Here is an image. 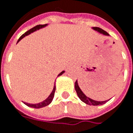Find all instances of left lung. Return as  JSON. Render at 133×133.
Segmentation results:
<instances>
[{
    "label": "left lung",
    "instance_id": "obj_1",
    "mask_svg": "<svg viewBox=\"0 0 133 133\" xmlns=\"http://www.w3.org/2000/svg\"><path fill=\"white\" fill-rule=\"evenodd\" d=\"M92 29H93L94 30L97 31V32H98L99 33L102 34V35H103V36H109V34L108 32H107L106 31H104L103 30H102L100 27H96L95 26V27H92ZM74 88H75V90H76V91H77V96L79 97V98L83 101V102H84L85 103H86V104H88V105H90V106H99V105H103V104L106 103L107 101L110 100V99H109V100H108V101H95V100H92L91 98H90V97H87V96L85 95L83 92V91L80 89V88H79V85H78L77 80L75 82Z\"/></svg>",
    "mask_w": 133,
    "mask_h": 133
}]
</instances>
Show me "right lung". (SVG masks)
<instances>
[{"label":"right lung","instance_id":"right-lung-1","mask_svg":"<svg viewBox=\"0 0 133 133\" xmlns=\"http://www.w3.org/2000/svg\"><path fill=\"white\" fill-rule=\"evenodd\" d=\"M48 26V24H39V25H37V26H34V27H32V29H30V30H29L28 31H26L24 34H23L20 38H19V39L18 40V42H19L24 37H25L26 36H28V35H30V34H31L32 32H35V31H36V30H40V29H42V28H44V27H45V26ZM17 42V43H18ZM65 73V71H62V72L59 73V74H58V76L57 77H59L61 75H62L63 74ZM55 91H56V85L55 84H54V89L52 90V91H51V93H50V95L44 101H43L42 102H40V103H34V104H32V103H26V102H24V103L26 105L27 107H32V108H34V109H40V108H42V107H47V106H48L50 103L52 102L53 101V99H54V93H55Z\"/></svg>","mask_w":133,"mask_h":133}]
</instances>
